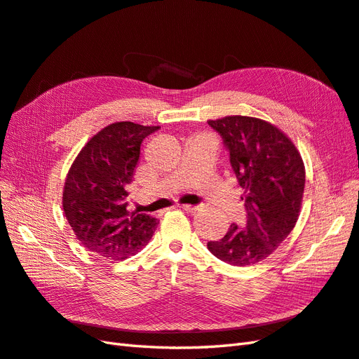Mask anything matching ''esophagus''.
<instances>
[{
	"mask_svg": "<svg viewBox=\"0 0 359 359\" xmlns=\"http://www.w3.org/2000/svg\"><path fill=\"white\" fill-rule=\"evenodd\" d=\"M180 208L183 210H187V212H191V214H194V212H197V210H200V206H192V205H182Z\"/></svg>",
	"mask_w": 359,
	"mask_h": 359,
	"instance_id": "34e87169",
	"label": "esophagus"
}]
</instances>
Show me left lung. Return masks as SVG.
I'll list each match as a JSON object with an SVG mask.
<instances>
[{"instance_id":"obj_1","label":"left lung","mask_w":359,"mask_h":359,"mask_svg":"<svg viewBox=\"0 0 359 359\" xmlns=\"http://www.w3.org/2000/svg\"><path fill=\"white\" fill-rule=\"evenodd\" d=\"M208 124L223 137L244 189V227L231 224L208 249L235 267L258 264L278 249L297 223L305 165L296 145L278 127L252 116H224Z\"/></svg>"}]
</instances>
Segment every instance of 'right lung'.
<instances>
[{
  "instance_id": "obj_1",
  "label": "right lung",
  "mask_w": 359,
  "mask_h": 359,
  "mask_svg": "<svg viewBox=\"0 0 359 359\" xmlns=\"http://www.w3.org/2000/svg\"><path fill=\"white\" fill-rule=\"evenodd\" d=\"M159 126L130 121L100 130L77 154L63 187V212L77 240L103 258L121 261L142 250L159 222L128 209L141 144Z\"/></svg>"
}]
</instances>
